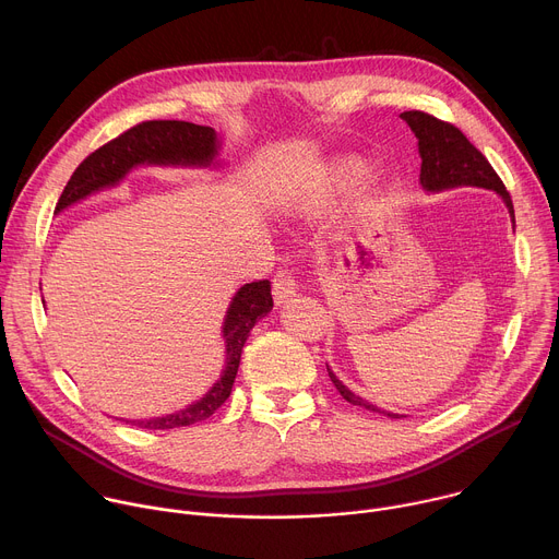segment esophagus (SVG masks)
<instances>
[{"instance_id": "obj_1", "label": "esophagus", "mask_w": 559, "mask_h": 559, "mask_svg": "<svg viewBox=\"0 0 559 559\" xmlns=\"http://www.w3.org/2000/svg\"><path fill=\"white\" fill-rule=\"evenodd\" d=\"M272 287H274V298H276V302L281 306V302H285V300H289V298L294 296V292H296V281H294V276H292L287 270H281V272L274 276Z\"/></svg>"}]
</instances>
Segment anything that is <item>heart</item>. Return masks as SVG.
Wrapping results in <instances>:
<instances>
[{
    "label": "heart",
    "instance_id": "1",
    "mask_svg": "<svg viewBox=\"0 0 559 559\" xmlns=\"http://www.w3.org/2000/svg\"><path fill=\"white\" fill-rule=\"evenodd\" d=\"M359 163L354 158H336L323 167L319 176H314L306 187L296 193V200L300 207L306 210H319L325 202L345 187V182L357 171Z\"/></svg>",
    "mask_w": 559,
    "mask_h": 559
}]
</instances>
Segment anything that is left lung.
<instances>
[{
  "mask_svg": "<svg viewBox=\"0 0 559 559\" xmlns=\"http://www.w3.org/2000/svg\"><path fill=\"white\" fill-rule=\"evenodd\" d=\"M401 118L408 122V127L415 131L419 140V154H421V185L428 191H441V189H452V187H484V189H495L506 207L511 212V218L515 221V210H513V200L509 189L503 187L501 178L497 171L490 167L486 156L481 151L460 131L454 124L439 120L430 114L424 111H405ZM330 372V368H328ZM330 379L334 388L341 392V396L354 405H361L366 411L383 413L392 419H399V415L379 411L377 405L364 401L354 392H349L336 377L330 372Z\"/></svg>",
  "mask_w": 559,
  "mask_h": 559,
  "instance_id": "left-lung-1",
  "label": "left lung"
}]
</instances>
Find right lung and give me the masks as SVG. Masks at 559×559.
<instances>
[{"label": "right lung", "mask_w": 559, "mask_h": 559, "mask_svg": "<svg viewBox=\"0 0 559 559\" xmlns=\"http://www.w3.org/2000/svg\"><path fill=\"white\" fill-rule=\"evenodd\" d=\"M216 154V131L212 127H200L182 120L140 122L95 148L93 154H88L80 163L71 180L67 182L56 210L60 212L97 189L120 182L124 174L135 165H210ZM272 308L274 300L270 281H253L242 285L236 292L225 317L223 336L227 345V361L214 388L185 411L167 417L131 421V426L146 430H169L212 417L231 394V385L240 364V352L249 336V330Z\"/></svg>", "instance_id": "obj_1"}]
</instances>
